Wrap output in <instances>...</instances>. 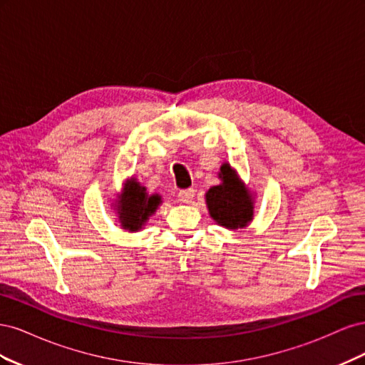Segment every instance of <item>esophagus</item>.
I'll use <instances>...</instances> for the list:
<instances>
[{
  "label": "esophagus",
  "instance_id": "34e87169",
  "mask_svg": "<svg viewBox=\"0 0 365 365\" xmlns=\"http://www.w3.org/2000/svg\"><path fill=\"white\" fill-rule=\"evenodd\" d=\"M193 196H195V190H193V189H185V190H181V192L178 193L180 201H181V202H184V204H189V202H192Z\"/></svg>",
  "mask_w": 365,
  "mask_h": 365
}]
</instances>
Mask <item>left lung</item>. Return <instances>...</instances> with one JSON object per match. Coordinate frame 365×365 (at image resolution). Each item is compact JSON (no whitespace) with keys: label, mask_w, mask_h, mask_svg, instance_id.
Returning a JSON list of instances; mask_svg holds the SVG:
<instances>
[{"label":"left lung","mask_w":365,"mask_h":365,"mask_svg":"<svg viewBox=\"0 0 365 365\" xmlns=\"http://www.w3.org/2000/svg\"><path fill=\"white\" fill-rule=\"evenodd\" d=\"M220 182L205 193V202L212 216L220 227L228 230L245 228L254 215V196L239 180L236 170L228 163L220 165Z\"/></svg>","instance_id":"left-lung-1"}]
</instances>
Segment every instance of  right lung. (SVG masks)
I'll list each match as a JSON object with an SVG mask.
<instances>
[{
    "label": "right lung",
    "instance_id": "obj_1",
    "mask_svg": "<svg viewBox=\"0 0 365 365\" xmlns=\"http://www.w3.org/2000/svg\"><path fill=\"white\" fill-rule=\"evenodd\" d=\"M161 202L160 195H148L146 187H143L135 178L128 180L115 205L121 228L129 230L130 233L141 230Z\"/></svg>",
    "mask_w": 365,
    "mask_h": 365
}]
</instances>
